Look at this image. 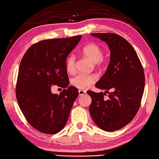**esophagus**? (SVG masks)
I'll return each instance as SVG.
<instances>
[{
    "instance_id": "34e87169",
    "label": "esophagus",
    "mask_w": 159,
    "mask_h": 159,
    "mask_svg": "<svg viewBox=\"0 0 159 159\" xmlns=\"http://www.w3.org/2000/svg\"><path fill=\"white\" fill-rule=\"evenodd\" d=\"M86 93V92L84 90H79V95L80 96H83Z\"/></svg>"
}]
</instances>
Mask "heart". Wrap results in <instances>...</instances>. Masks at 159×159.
<instances>
[{"instance_id":"1","label":"heart","mask_w":159,"mask_h":159,"mask_svg":"<svg viewBox=\"0 0 159 159\" xmlns=\"http://www.w3.org/2000/svg\"><path fill=\"white\" fill-rule=\"evenodd\" d=\"M82 54L94 62V65L101 66L105 62L103 52L99 45L90 43L86 45L82 49ZM75 57L74 55L69 56L65 61V68L66 71L72 74L75 70ZM97 80V77L94 74L84 75L79 74L70 80V84L79 89H86L91 84Z\"/></svg>"}]
</instances>
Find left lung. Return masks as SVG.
<instances>
[{
  "label": "left lung",
  "mask_w": 159,
  "mask_h": 159,
  "mask_svg": "<svg viewBox=\"0 0 159 159\" xmlns=\"http://www.w3.org/2000/svg\"><path fill=\"white\" fill-rule=\"evenodd\" d=\"M107 43L110 50V62L106 72L95 85L105 90L87 91L91 97L89 110L98 127L114 131L127 125L141 105L145 86V75L140 60L132 45L114 33H92Z\"/></svg>",
  "instance_id": "left-lung-1"
}]
</instances>
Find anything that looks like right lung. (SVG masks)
I'll return each mask as SVG.
<instances>
[{
    "instance_id": "right-lung-1",
    "label": "right lung",
    "mask_w": 159,
    "mask_h": 159,
    "mask_svg": "<svg viewBox=\"0 0 159 159\" xmlns=\"http://www.w3.org/2000/svg\"><path fill=\"white\" fill-rule=\"evenodd\" d=\"M82 36L42 40L29 48L21 61L16 95L24 117L34 129L54 135L68 120L78 90L69 86L65 61ZM56 85L64 89L52 94Z\"/></svg>"
}]
</instances>
